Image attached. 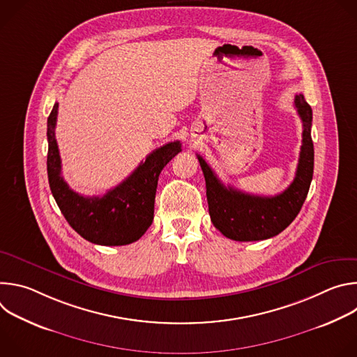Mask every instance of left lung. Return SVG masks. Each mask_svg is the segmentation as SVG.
Returning <instances> with one entry per match:
<instances>
[{
	"instance_id": "8db88e82",
	"label": "left lung",
	"mask_w": 357,
	"mask_h": 357,
	"mask_svg": "<svg viewBox=\"0 0 357 357\" xmlns=\"http://www.w3.org/2000/svg\"><path fill=\"white\" fill-rule=\"evenodd\" d=\"M295 109L302 120V145L292 183L275 196H259L225 186L208 162L197 155L206 181L209 215L223 236L236 241H257L280 234L299 213L314 175L312 109L302 94L295 96Z\"/></svg>"
}]
</instances>
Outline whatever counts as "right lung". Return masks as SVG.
<instances>
[{"label":"right lung","instance_id":"right-lung-1","mask_svg":"<svg viewBox=\"0 0 357 357\" xmlns=\"http://www.w3.org/2000/svg\"><path fill=\"white\" fill-rule=\"evenodd\" d=\"M58 103L47 117V179L58 206L83 238L100 245H124L137 241L154 220L158 178L164 167L181 152L174 141L152 151L138 168L103 196H82L62 176L55 138Z\"/></svg>","mask_w":357,"mask_h":357}]
</instances>
